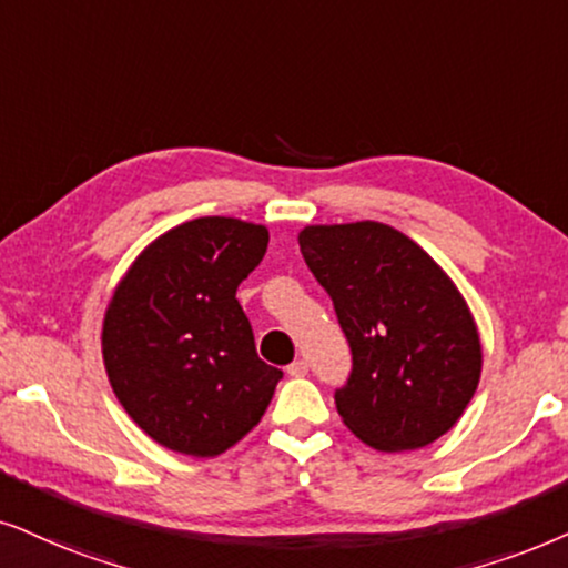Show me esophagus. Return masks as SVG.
Masks as SVG:
<instances>
[{"label":"esophagus","instance_id":"esophagus-1","mask_svg":"<svg viewBox=\"0 0 568 568\" xmlns=\"http://www.w3.org/2000/svg\"><path fill=\"white\" fill-rule=\"evenodd\" d=\"M288 375H291V377H306V375H308L306 358H296V362H293L291 367H288Z\"/></svg>","mask_w":568,"mask_h":568}]
</instances>
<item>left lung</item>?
<instances>
[{
	"label": "left lung",
	"instance_id": "8db88e82",
	"mask_svg": "<svg viewBox=\"0 0 568 568\" xmlns=\"http://www.w3.org/2000/svg\"><path fill=\"white\" fill-rule=\"evenodd\" d=\"M298 246L354 358L335 390L343 425L377 450L435 443L469 406L483 372L475 317L454 280L383 222L308 225Z\"/></svg>",
	"mask_w": 568,
	"mask_h": 568
}]
</instances>
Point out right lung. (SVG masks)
Segmentation results:
<instances>
[{
  "label": "right lung",
  "mask_w": 568,
  "mask_h": 568,
  "mask_svg": "<svg viewBox=\"0 0 568 568\" xmlns=\"http://www.w3.org/2000/svg\"><path fill=\"white\" fill-rule=\"evenodd\" d=\"M267 243L254 222H183L149 243L114 288L102 327L106 377L164 448L220 456L267 412L283 372L256 356L235 298Z\"/></svg>",
  "instance_id": "obj_1"
}]
</instances>
